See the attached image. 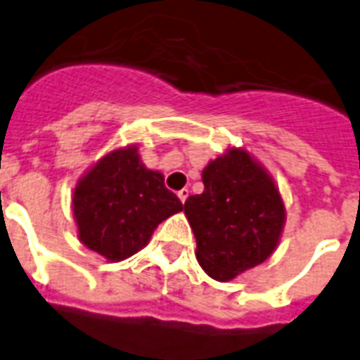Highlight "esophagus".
I'll use <instances>...</instances> for the list:
<instances>
[{"label": "esophagus", "mask_w": 360, "mask_h": 360, "mask_svg": "<svg viewBox=\"0 0 360 360\" xmlns=\"http://www.w3.org/2000/svg\"><path fill=\"white\" fill-rule=\"evenodd\" d=\"M177 196H179L181 203H185V202H186V198H188V188H183V191L177 192Z\"/></svg>", "instance_id": "1"}]
</instances>
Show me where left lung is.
Wrapping results in <instances>:
<instances>
[{
	"label": "left lung",
	"instance_id": "1",
	"mask_svg": "<svg viewBox=\"0 0 360 360\" xmlns=\"http://www.w3.org/2000/svg\"><path fill=\"white\" fill-rule=\"evenodd\" d=\"M203 192L185 202L196 259L219 282L263 263L278 246L285 207L267 169L231 147L202 172Z\"/></svg>",
	"mask_w": 360,
	"mask_h": 360
}]
</instances>
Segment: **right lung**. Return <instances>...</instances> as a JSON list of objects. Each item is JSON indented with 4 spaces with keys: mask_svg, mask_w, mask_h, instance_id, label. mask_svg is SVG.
Instances as JSON below:
<instances>
[{
    "mask_svg": "<svg viewBox=\"0 0 360 360\" xmlns=\"http://www.w3.org/2000/svg\"><path fill=\"white\" fill-rule=\"evenodd\" d=\"M181 209L179 198L164 186V175L146 168L136 146L104 155L72 192L78 239L108 262L141 250L157 226Z\"/></svg>",
    "mask_w": 360,
    "mask_h": 360,
    "instance_id": "right-lung-1",
    "label": "right lung"
}]
</instances>
